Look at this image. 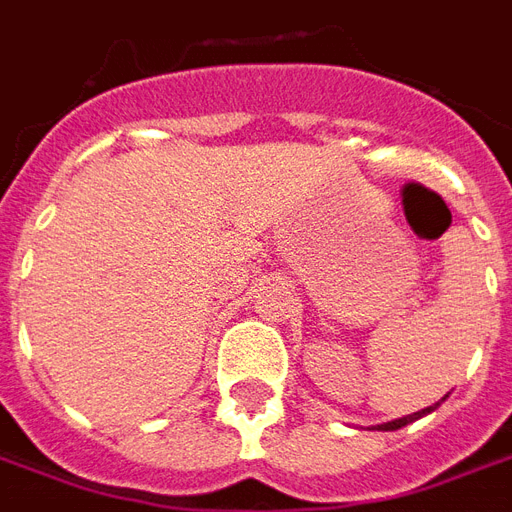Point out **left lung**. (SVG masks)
<instances>
[{
  "mask_svg": "<svg viewBox=\"0 0 512 512\" xmlns=\"http://www.w3.org/2000/svg\"><path fill=\"white\" fill-rule=\"evenodd\" d=\"M444 398H446V396H444ZM444 398H441V401H444ZM441 401H438V404H441ZM438 404L428 406V409H422V412L406 414V417H401V420H393V422H382V425H377V430H398V428H404V425H409V422L420 420V417H425V414H430V412H433V409H438Z\"/></svg>",
  "mask_w": 512,
  "mask_h": 512,
  "instance_id": "obj_1",
  "label": "left lung"
}]
</instances>
